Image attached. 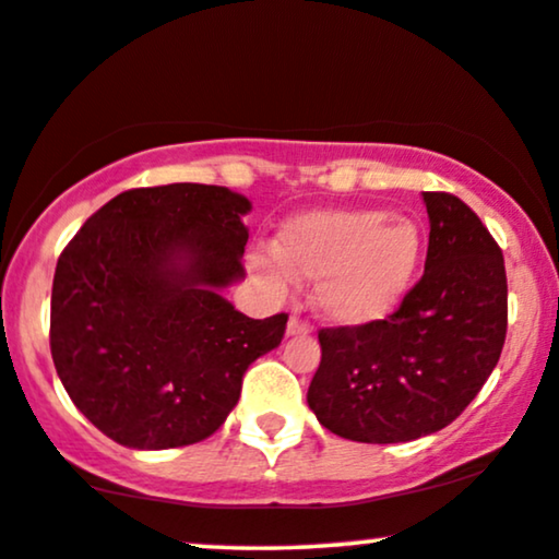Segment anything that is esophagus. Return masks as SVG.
<instances>
[{
  "label": "esophagus",
  "instance_id": "obj_1",
  "mask_svg": "<svg viewBox=\"0 0 559 559\" xmlns=\"http://www.w3.org/2000/svg\"><path fill=\"white\" fill-rule=\"evenodd\" d=\"M288 337H299V334H309L311 332V324L304 322L299 317H292L288 319Z\"/></svg>",
  "mask_w": 559,
  "mask_h": 559
}]
</instances>
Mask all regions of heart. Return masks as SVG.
I'll use <instances>...</instances> for the list:
<instances>
[{"mask_svg":"<svg viewBox=\"0 0 559 559\" xmlns=\"http://www.w3.org/2000/svg\"><path fill=\"white\" fill-rule=\"evenodd\" d=\"M424 235L414 219L378 206L317 210L294 217L275 240V260H252L271 286L286 273L317 281L314 301L337 324H370L389 317L414 286Z\"/></svg>","mask_w":559,"mask_h":559,"instance_id":"heart-1","label":"heart"}]
</instances>
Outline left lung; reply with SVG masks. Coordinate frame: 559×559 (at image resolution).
Instances as JSON below:
<instances>
[{"label": "left lung", "mask_w": 559, "mask_h": 559, "mask_svg": "<svg viewBox=\"0 0 559 559\" xmlns=\"http://www.w3.org/2000/svg\"><path fill=\"white\" fill-rule=\"evenodd\" d=\"M424 275L385 319L319 330L322 362L307 401L353 442H412L455 421L501 357L509 324L503 252L478 214L424 191Z\"/></svg>", "instance_id": "left-lung-1"}]
</instances>
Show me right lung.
I'll return each mask as SVG.
<instances>
[{"instance_id": "right-lung-1", "label": "right lung", "mask_w": 559, "mask_h": 559, "mask_svg": "<svg viewBox=\"0 0 559 559\" xmlns=\"http://www.w3.org/2000/svg\"><path fill=\"white\" fill-rule=\"evenodd\" d=\"M250 202L225 186L130 189L58 258L50 355L81 414L109 440L168 450L212 437L252 360L288 314L250 319L219 288L245 275Z\"/></svg>"}]
</instances>
